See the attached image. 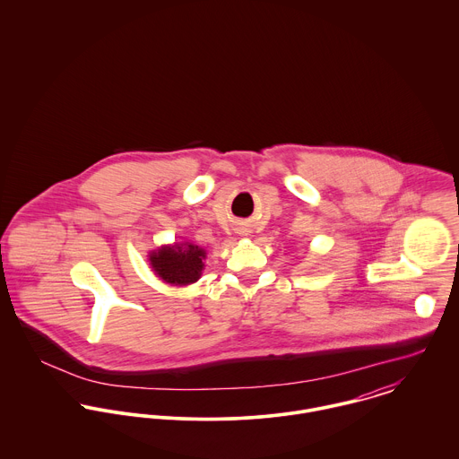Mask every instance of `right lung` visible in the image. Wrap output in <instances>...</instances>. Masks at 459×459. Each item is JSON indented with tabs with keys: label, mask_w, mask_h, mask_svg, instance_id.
<instances>
[{
	"label": "right lung",
	"mask_w": 459,
	"mask_h": 459,
	"mask_svg": "<svg viewBox=\"0 0 459 459\" xmlns=\"http://www.w3.org/2000/svg\"><path fill=\"white\" fill-rule=\"evenodd\" d=\"M204 251L193 244L162 247L150 256L159 277L171 284H191L199 279Z\"/></svg>",
	"instance_id": "1"
}]
</instances>
